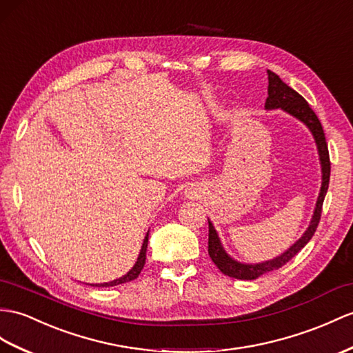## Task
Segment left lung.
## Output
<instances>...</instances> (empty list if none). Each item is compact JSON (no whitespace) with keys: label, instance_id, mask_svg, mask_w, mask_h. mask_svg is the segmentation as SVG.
I'll return each instance as SVG.
<instances>
[{"label":"left lung","instance_id":"left-lung-1","mask_svg":"<svg viewBox=\"0 0 353 353\" xmlns=\"http://www.w3.org/2000/svg\"><path fill=\"white\" fill-rule=\"evenodd\" d=\"M265 109L266 110L283 109L292 117L298 118L301 123H304L308 128H310V132L314 137L317 152H319V160H321V168H322V185H321L319 197H317V202L314 206L312 221L310 225H308L307 230L304 232V235L301 236L290 248H288L285 253L262 263H241L235 259H232V257L225 252V248H223L220 238L217 235V230L214 229L212 223L208 220V229H210L208 253H210L211 261L216 263L217 268L225 274V276L234 277L238 280H254L257 277H261L262 274L279 270L283 265H286L296 253H299V250H303L305 244L313 238L317 225H319L323 199L330 185L331 161H330L328 145H326L325 133H323L319 118L316 117L313 109L310 108V105H308L303 96H299L295 90H292L289 85L283 82L280 77L276 73H272L271 70H268V97H266V101H265Z\"/></svg>","mask_w":353,"mask_h":353}]
</instances>
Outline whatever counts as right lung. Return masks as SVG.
<instances>
[{"instance_id": "1", "label": "right lung", "mask_w": 353, "mask_h": 353, "mask_svg": "<svg viewBox=\"0 0 353 353\" xmlns=\"http://www.w3.org/2000/svg\"><path fill=\"white\" fill-rule=\"evenodd\" d=\"M147 247H148V234L145 235L143 244H142V248H141V253H139V256H137L136 263L133 265V268L125 274V276L119 277V279H117V280H114V281L100 283V285H91V286H96V288H109V286L123 285V283H127V281H132V280L137 279V276H139L142 268H143V265H145V259H147Z\"/></svg>"}]
</instances>
